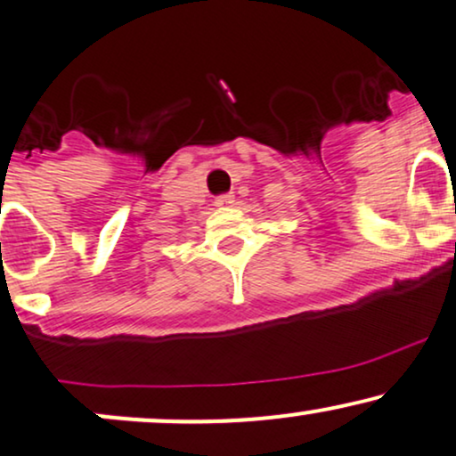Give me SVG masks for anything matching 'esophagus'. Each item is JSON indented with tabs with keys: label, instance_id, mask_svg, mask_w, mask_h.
Segmentation results:
<instances>
[{
	"label": "esophagus",
	"instance_id": "34e87169",
	"mask_svg": "<svg viewBox=\"0 0 456 456\" xmlns=\"http://www.w3.org/2000/svg\"><path fill=\"white\" fill-rule=\"evenodd\" d=\"M217 207H232L234 205V196L232 194H222L216 199Z\"/></svg>",
	"mask_w": 456,
	"mask_h": 456
}]
</instances>
